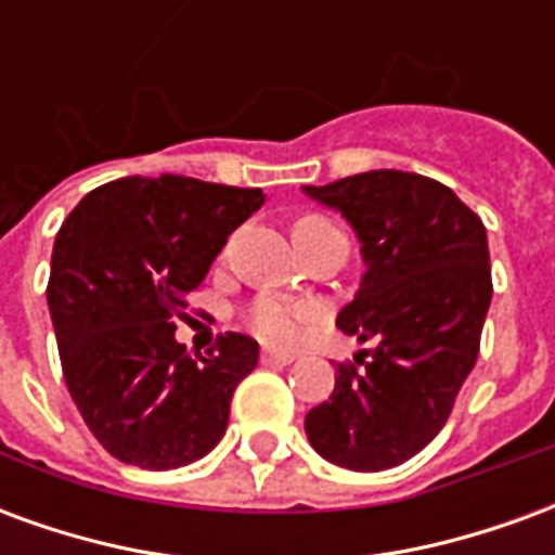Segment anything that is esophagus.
<instances>
[{
    "label": "esophagus",
    "instance_id": "obj_1",
    "mask_svg": "<svg viewBox=\"0 0 555 555\" xmlns=\"http://www.w3.org/2000/svg\"><path fill=\"white\" fill-rule=\"evenodd\" d=\"M261 362H264V365H288V362H294V353H288V350L264 348L261 350Z\"/></svg>",
    "mask_w": 555,
    "mask_h": 555
}]
</instances>
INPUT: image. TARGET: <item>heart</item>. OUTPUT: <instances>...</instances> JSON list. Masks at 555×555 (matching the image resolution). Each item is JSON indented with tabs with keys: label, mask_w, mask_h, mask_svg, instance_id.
Wrapping results in <instances>:
<instances>
[{
	"label": "heart",
	"mask_w": 555,
	"mask_h": 555,
	"mask_svg": "<svg viewBox=\"0 0 555 555\" xmlns=\"http://www.w3.org/2000/svg\"><path fill=\"white\" fill-rule=\"evenodd\" d=\"M302 229H333V222L324 217H302L294 231ZM312 306L302 302L279 300V297H261L249 306V326L258 336L273 345H294L306 333V324L312 321Z\"/></svg>",
	"instance_id": "b5f03b06"
}]
</instances>
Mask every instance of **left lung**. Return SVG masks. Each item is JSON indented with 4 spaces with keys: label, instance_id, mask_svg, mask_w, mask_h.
Instances as JSON below:
<instances>
[{
    "label": "left lung",
    "instance_id": "obj_1",
    "mask_svg": "<svg viewBox=\"0 0 555 555\" xmlns=\"http://www.w3.org/2000/svg\"><path fill=\"white\" fill-rule=\"evenodd\" d=\"M302 193L360 237L365 273L336 326L374 341L365 369L338 365L306 437L330 464L389 469L440 434L476 365L493 294L488 234L449 186L413 171H362Z\"/></svg>",
    "mask_w": 555,
    "mask_h": 555
}]
</instances>
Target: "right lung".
<instances>
[{
    "label": "right lung",
    "instance_id": "add662e5",
    "mask_svg": "<svg viewBox=\"0 0 555 555\" xmlns=\"http://www.w3.org/2000/svg\"><path fill=\"white\" fill-rule=\"evenodd\" d=\"M261 205V190L137 175L91 190L62 222L47 285L62 372L89 430L118 461L175 469L222 440L258 341L225 333L193 357L175 321L231 231Z\"/></svg>",
    "mask_w": 555,
    "mask_h": 555
}]
</instances>
